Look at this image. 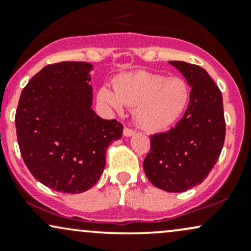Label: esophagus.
<instances>
[{"label": "esophagus", "mask_w": 251, "mask_h": 251, "mask_svg": "<svg viewBox=\"0 0 251 251\" xmlns=\"http://www.w3.org/2000/svg\"><path fill=\"white\" fill-rule=\"evenodd\" d=\"M134 133H135L134 129L128 128V127L124 128V135H125V137H131V135H133Z\"/></svg>", "instance_id": "34e87169"}]
</instances>
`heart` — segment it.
Listing matches in <instances>:
<instances>
[{"mask_svg": "<svg viewBox=\"0 0 251 251\" xmlns=\"http://www.w3.org/2000/svg\"><path fill=\"white\" fill-rule=\"evenodd\" d=\"M114 91L102 86L98 102L112 112L134 107V118L140 127L162 131L183 116L190 101V88L181 77H166L139 71L122 74L114 80Z\"/></svg>", "mask_w": 251, "mask_h": 251, "instance_id": "b5f03b06", "label": "heart"}]
</instances>
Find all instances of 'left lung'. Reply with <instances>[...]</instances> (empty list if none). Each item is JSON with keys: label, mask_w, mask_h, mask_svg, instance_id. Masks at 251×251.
I'll return each mask as SVG.
<instances>
[{"label": "left lung", "mask_w": 251, "mask_h": 251, "mask_svg": "<svg viewBox=\"0 0 251 251\" xmlns=\"http://www.w3.org/2000/svg\"><path fill=\"white\" fill-rule=\"evenodd\" d=\"M191 87L190 102L175 127L151 135V150L143 168L149 180L168 192H184L208 177L226 138L223 98L204 68L169 61Z\"/></svg>", "instance_id": "8db88e82"}]
</instances>
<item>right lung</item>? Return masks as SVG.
<instances>
[{"mask_svg":"<svg viewBox=\"0 0 251 251\" xmlns=\"http://www.w3.org/2000/svg\"><path fill=\"white\" fill-rule=\"evenodd\" d=\"M88 62L63 61L43 67L22 91L15 125L25 164L43 185L81 194L96 185L106 150L123 135V125L92 108Z\"/></svg>","mask_w":251,"mask_h":251,"instance_id":"1","label":"right lung"}]
</instances>
